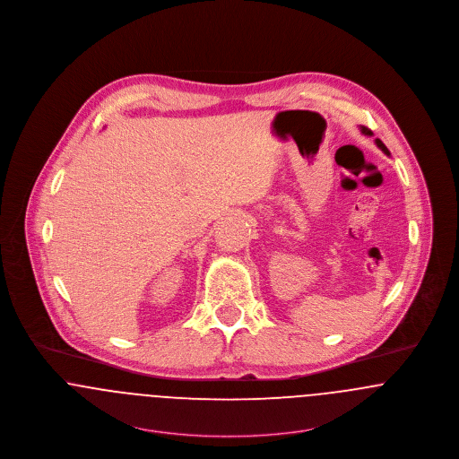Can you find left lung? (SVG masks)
I'll return each mask as SVG.
<instances>
[{"label": "left lung", "instance_id": "8db88e82", "mask_svg": "<svg viewBox=\"0 0 459 459\" xmlns=\"http://www.w3.org/2000/svg\"><path fill=\"white\" fill-rule=\"evenodd\" d=\"M360 132H362V134H364V135H371V130H368V128H366V126H362V130H360ZM377 147H379V149H381V151H383V152H385V154H386V156H388V154H390V152H388V149H386V147H385V143H383V142H381V140H379V138H377Z\"/></svg>", "mask_w": 459, "mask_h": 459}]
</instances>
